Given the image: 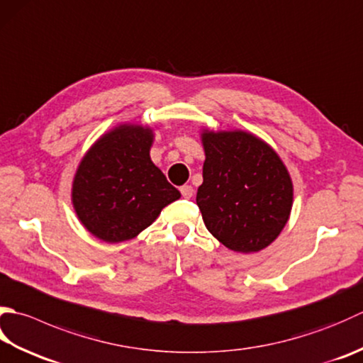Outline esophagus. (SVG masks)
<instances>
[{"instance_id":"34e87169","label":"esophagus","mask_w":363,"mask_h":363,"mask_svg":"<svg viewBox=\"0 0 363 363\" xmlns=\"http://www.w3.org/2000/svg\"><path fill=\"white\" fill-rule=\"evenodd\" d=\"M179 190L184 198H191V195H194V187L191 186H182Z\"/></svg>"}]
</instances>
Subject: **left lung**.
<instances>
[{"mask_svg":"<svg viewBox=\"0 0 363 363\" xmlns=\"http://www.w3.org/2000/svg\"><path fill=\"white\" fill-rule=\"evenodd\" d=\"M206 160L196 204L206 228L238 253L279 238L293 208L288 168L264 140L245 130L201 132Z\"/></svg>","mask_w":363,"mask_h":363,"instance_id":"8db88e82","label":"left lung"}]
</instances>
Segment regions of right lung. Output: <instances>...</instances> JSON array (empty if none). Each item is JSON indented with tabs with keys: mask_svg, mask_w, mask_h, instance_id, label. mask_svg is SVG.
<instances>
[{
	"mask_svg": "<svg viewBox=\"0 0 363 363\" xmlns=\"http://www.w3.org/2000/svg\"><path fill=\"white\" fill-rule=\"evenodd\" d=\"M154 129L119 124L104 133L78 163L72 204L82 225L108 244L137 238L179 190L151 160Z\"/></svg>",
	"mask_w": 363,
	"mask_h": 363,
	"instance_id": "obj_1",
	"label": "right lung"
}]
</instances>
